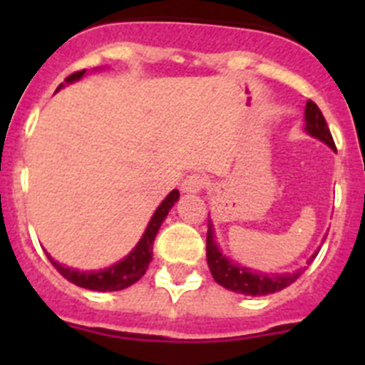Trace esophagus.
<instances>
[{"label": "esophagus", "mask_w": 365, "mask_h": 365, "mask_svg": "<svg viewBox=\"0 0 365 365\" xmlns=\"http://www.w3.org/2000/svg\"><path fill=\"white\" fill-rule=\"evenodd\" d=\"M202 186H205V179L201 175H197V173H192V175H188L182 180L180 190L185 193H199L202 190Z\"/></svg>", "instance_id": "34e87169"}]
</instances>
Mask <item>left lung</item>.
Here are the masks:
<instances>
[{
  "label": "left lung",
  "mask_w": 365,
  "mask_h": 365,
  "mask_svg": "<svg viewBox=\"0 0 365 365\" xmlns=\"http://www.w3.org/2000/svg\"><path fill=\"white\" fill-rule=\"evenodd\" d=\"M305 131L311 137L327 144L331 150L336 151L331 131L327 128V122H325L320 108L312 100H309L307 106H305ZM318 252H320V248L312 254L307 263H311ZM206 261H208L212 276H214V279L219 285L228 289V291H234L237 294L245 296L274 294V292L282 291V289L289 287L291 283H294L303 272V269H298L294 272L285 274H265L261 272V270H252L248 269V267L240 265V263H234L219 248L217 241H215L214 225H212L210 219H208V234H206Z\"/></svg>",
  "instance_id": "left-lung-1"
}]
</instances>
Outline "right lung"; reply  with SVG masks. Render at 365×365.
Instances as JSON below:
<instances>
[{
	"label": "right lung",
	"mask_w": 365,
	"mask_h": 365,
	"mask_svg": "<svg viewBox=\"0 0 365 365\" xmlns=\"http://www.w3.org/2000/svg\"><path fill=\"white\" fill-rule=\"evenodd\" d=\"M86 74V69L78 71V73L67 76L66 83H60L56 91H60L62 87L69 86L73 82H78ZM177 199H179V190H172L168 193L164 201L157 206V210L151 215L150 222H148L146 230H144L143 237L138 240V243L135 245L133 250L125 257H122L120 261L113 263V265L106 267V269L100 270H76L73 267H66L62 263H58L51 257V254H47L49 261L54 265V269L62 274L67 282L74 283V285L83 287V289H89V291L96 292H111V291H122L125 287L133 285L138 279L143 278L146 274L148 265L150 261L153 259V241L155 235L159 232L160 225L166 219L168 212L172 210V206L175 205Z\"/></svg>",
	"instance_id": "add662e5"
}]
</instances>
